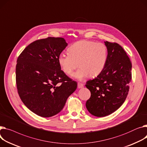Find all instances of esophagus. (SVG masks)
Wrapping results in <instances>:
<instances>
[{"label":"esophagus","instance_id":"1","mask_svg":"<svg viewBox=\"0 0 147 147\" xmlns=\"http://www.w3.org/2000/svg\"><path fill=\"white\" fill-rule=\"evenodd\" d=\"M77 86H78V88H79V89H80V88H82L84 87V84L82 83H77Z\"/></svg>","mask_w":147,"mask_h":147}]
</instances>
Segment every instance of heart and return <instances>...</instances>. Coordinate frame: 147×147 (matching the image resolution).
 I'll list each match as a JSON object with an SVG mask.
<instances>
[{"label":"heart","mask_w":147,"mask_h":147,"mask_svg":"<svg viewBox=\"0 0 147 147\" xmlns=\"http://www.w3.org/2000/svg\"><path fill=\"white\" fill-rule=\"evenodd\" d=\"M68 54H62L58 61L63 71L71 76L79 66L80 68L74 74L78 79L89 76H99L106 66L108 51L107 46L102 42L83 40L76 42L68 49Z\"/></svg>","instance_id":"b5f03b06"}]
</instances>
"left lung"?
Here are the masks:
<instances>
[{"instance_id": "1", "label": "left lung", "mask_w": 147, "mask_h": 147, "mask_svg": "<svg viewBox=\"0 0 147 147\" xmlns=\"http://www.w3.org/2000/svg\"><path fill=\"white\" fill-rule=\"evenodd\" d=\"M108 55L103 71L86 82L91 96L86 102L87 109L97 117L109 115L121 106L129 90L132 63L118 43L105 42Z\"/></svg>"}]
</instances>
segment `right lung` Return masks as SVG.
<instances>
[{
  "instance_id": "add662e5",
  "label": "right lung",
  "mask_w": 147,
  "mask_h": 147,
  "mask_svg": "<svg viewBox=\"0 0 147 147\" xmlns=\"http://www.w3.org/2000/svg\"><path fill=\"white\" fill-rule=\"evenodd\" d=\"M67 44L63 38L48 37L28 45L19 55L16 83L28 108L44 118L59 113L77 84L68 77L58 58Z\"/></svg>"
}]
</instances>
